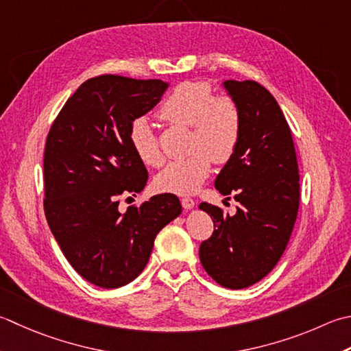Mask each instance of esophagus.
Wrapping results in <instances>:
<instances>
[{
  "mask_svg": "<svg viewBox=\"0 0 351 351\" xmlns=\"http://www.w3.org/2000/svg\"><path fill=\"white\" fill-rule=\"evenodd\" d=\"M181 204H182V207L185 208V210H191L195 207V201L191 197H182V201H181Z\"/></svg>",
  "mask_w": 351,
  "mask_h": 351,
  "instance_id": "obj_1",
  "label": "esophagus"
}]
</instances>
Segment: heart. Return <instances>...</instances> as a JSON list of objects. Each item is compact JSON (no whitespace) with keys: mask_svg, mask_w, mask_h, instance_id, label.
Instances as JSON below:
<instances>
[{"mask_svg":"<svg viewBox=\"0 0 351 351\" xmlns=\"http://www.w3.org/2000/svg\"><path fill=\"white\" fill-rule=\"evenodd\" d=\"M162 120L193 129V155L171 161L155 176L158 191L193 195L207 180L215 162H226L236 152L242 134V117L234 100L215 97L207 82H182L160 108ZM129 144L136 158L149 167H160L164 158L154 128L146 117H138L129 126Z\"/></svg>","mask_w":351,"mask_h":351,"instance_id":"heart-1","label":"heart"}]
</instances>
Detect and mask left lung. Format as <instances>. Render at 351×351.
Wrapping results in <instances>:
<instances>
[{"instance_id":"obj_1","label":"left lung","mask_w":351,"mask_h":351,"mask_svg":"<svg viewBox=\"0 0 351 351\" xmlns=\"http://www.w3.org/2000/svg\"><path fill=\"white\" fill-rule=\"evenodd\" d=\"M222 86L242 117L236 152L216 176L215 187L240 204L234 216L202 202L215 223L199 258L223 287L243 289L269 274L289 242L300 205V173L292 134L274 95L254 80Z\"/></svg>"}]
</instances>
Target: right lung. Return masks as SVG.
Masks as SVG:
<instances>
[{"instance_id":"obj_1","label":"right lung","mask_w":351,"mask_h":351,"mask_svg":"<svg viewBox=\"0 0 351 351\" xmlns=\"http://www.w3.org/2000/svg\"><path fill=\"white\" fill-rule=\"evenodd\" d=\"M169 82L99 75L84 82L59 112L44 154V210L62 252L79 276L105 289L146 267L158 232L181 215L171 193L123 215L119 196L140 193L147 170L129 144V126L160 103ZM135 196V195H134Z\"/></svg>"}]
</instances>
